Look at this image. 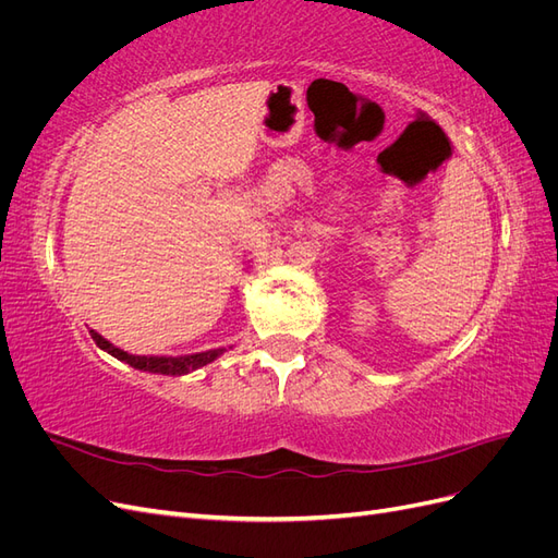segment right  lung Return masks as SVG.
Listing matches in <instances>:
<instances>
[{"label": "right lung", "instance_id": "obj_1", "mask_svg": "<svg viewBox=\"0 0 558 558\" xmlns=\"http://www.w3.org/2000/svg\"><path fill=\"white\" fill-rule=\"evenodd\" d=\"M90 337L99 349H105L107 353H111L113 359L128 363L134 369H142V373H154V375H172V377L189 375L197 367H205L207 363L221 356L223 351H228L226 347H218V349H209V351L189 353V356H134V353H128L123 349L113 347L109 340H105V337L95 330H90Z\"/></svg>", "mask_w": 558, "mask_h": 558}]
</instances>
